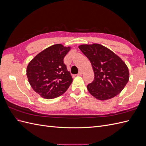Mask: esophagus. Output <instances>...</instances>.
<instances>
[{"label":"esophagus","instance_id":"esophagus-1","mask_svg":"<svg viewBox=\"0 0 146 146\" xmlns=\"http://www.w3.org/2000/svg\"><path fill=\"white\" fill-rule=\"evenodd\" d=\"M82 71H79L78 72V74H77V76H82Z\"/></svg>","mask_w":146,"mask_h":146}]
</instances>
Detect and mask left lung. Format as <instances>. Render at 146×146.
<instances>
[{
    "mask_svg": "<svg viewBox=\"0 0 146 146\" xmlns=\"http://www.w3.org/2000/svg\"><path fill=\"white\" fill-rule=\"evenodd\" d=\"M78 48L90 60L94 74L93 82L87 86L90 93L100 100L120 93L129 80V69L120 57L99 44H82Z\"/></svg>",
    "mask_w": 146,
    "mask_h": 146,
    "instance_id": "left-lung-1",
    "label": "left lung"
}]
</instances>
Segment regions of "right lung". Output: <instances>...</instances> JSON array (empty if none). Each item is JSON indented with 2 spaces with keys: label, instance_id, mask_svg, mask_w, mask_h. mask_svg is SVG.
<instances>
[{
  "label": "right lung",
  "instance_id": "right-lung-1",
  "mask_svg": "<svg viewBox=\"0 0 146 146\" xmlns=\"http://www.w3.org/2000/svg\"><path fill=\"white\" fill-rule=\"evenodd\" d=\"M70 49V47L60 44L51 46L39 53L29 63V82L42 98L51 99L60 96L72 83V76L63 62Z\"/></svg>",
  "mask_w": 146,
  "mask_h": 146
}]
</instances>
